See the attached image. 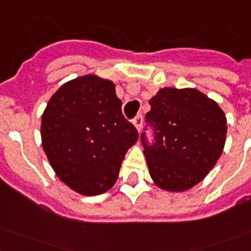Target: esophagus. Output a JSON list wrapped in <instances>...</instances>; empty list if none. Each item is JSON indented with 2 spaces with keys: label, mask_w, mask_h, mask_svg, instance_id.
Returning a JSON list of instances; mask_svg holds the SVG:
<instances>
[{
  "label": "esophagus",
  "mask_w": 251,
  "mask_h": 251,
  "mask_svg": "<svg viewBox=\"0 0 251 251\" xmlns=\"http://www.w3.org/2000/svg\"><path fill=\"white\" fill-rule=\"evenodd\" d=\"M133 125L135 126V129H137L138 131H141L142 125H143V117H142L141 114H138L137 117L134 118V120H133Z\"/></svg>",
  "instance_id": "34e87169"
}]
</instances>
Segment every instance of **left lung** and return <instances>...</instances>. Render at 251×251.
Returning a JSON list of instances; mask_svg holds the SVG:
<instances>
[{
	"label": "left lung",
	"mask_w": 251,
	"mask_h": 251,
	"mask_svg": "<svg viewBox=\"0 0 251 251\" xmlns=\"http://www.w3.org/2000/svg\"><path fill=\"white\" fill-rule=\"evenodd\" d=\"M146 114L156 142L142 135L153 183L161 190L181 193L202 181L222 156L226 117L218 102L197 88L164 87L150 100Z\"/></svg>",
	"instance_id": "left-lung-1"
}]
</instances>
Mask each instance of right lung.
<instances>
[{
	"mask_svg": "<svg viewBox=\"0 0 251 251\" xmlns=\"http://www.w3.org/2000/svg\"><path fill=\"white\" fill-rule=\"evenodd\" d=\"M116 84L95 74L64 83L41 116V145L57 177L73 191L105 193L120 175L138 131L121 113Z\"/></svg>",
	"mask_w": 251,
	"mask_h": 251,
	"instance_id": "add662e5",
	"label": "right lung"
}]
</instances>
